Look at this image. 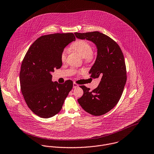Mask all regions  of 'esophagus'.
Instances as JSON below:
<instances>
[{"instance_id": "esophagus-1", "label": "esophagus", "mask_w": 154, "mask_h": 154, "mask_svg": "<svg viewBox=\"0 0 154 154\" xmlns=\"http://www.w3.org/2000/svg\"><path fill=\"white\" fill-rule=\"evenodd\" d=\"M79 87V85L77 84V83H73V88L74 89H75V88H78Z\"/></svg>"}]
</instances>
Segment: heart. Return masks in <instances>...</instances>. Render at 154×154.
Returning a JSON list of instances; mask_svg holds the SVG:
<instances>
[{"mask_svg":"<svg viewBox=\"0 0 154 154\" xmlns=\"http://www.w3.org/2000/svg\"><path fill=\"white\" fill-rule=\"evenodd\" d=\"M70 48L78 53L83 58H84L86 60H89L92 58V54L93 53V50L91 45L86 41L79 39L74 42L71 47ZM67 51L66 50H64L60 56V59L62 62H64L66 58Z\"/></svg>","mask_w":154,"mask_h":154,"instance_id":"b5f03b06","label":"heart"}]
</instances>
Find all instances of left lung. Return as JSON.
<instances>
[{
  "label": "left lung",
  "mask_w": 154,
  "mask_h": 154,
  "mask_svg": "<svg viewBox=\"0 0 154 154\" xmlns=\"http://www.w3.org/2000/svg\"><path fill=\"white\" fill-rule=\"evenodd\" d=\"M74 34L77 38L86 39L96 45L97 56L89 74L92 78L101 79L98 86L92 91L85 86H80L83 95L78 99V102L91 115H104L117 104L126 83L124 54L114 40L98 31Z\"/></svg>",
  "instance_id": "obj_1"
}]
</instances>
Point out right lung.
<instances>
[{"mask_svg": "<svg viewBox=\"0 0 154 154\" xmlns=\"http://www.w3.org/2000/svg\"><path fill=\"white\" fill-rule=\"evenodd\" d=\"M75 40L72 33L42 36L32 44L23 60L20 72L21 93L28 107L41 118L57 114L72 88L70 80L63 84L53 82L51 72L61 67L62 52Z\"/></svg>", "mask_w": 154, "mask_h": 154, "instance_id": "add662e5", "label": "right lung"}]
</instances>
